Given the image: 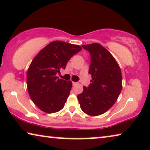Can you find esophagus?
<instances>
[{
  "label": "esophagus",
  "mask_w": 150,
  "mask_h": 150,
  "mask_svg": "<svg viewBox=\"0 0 150 150\" xmlns=\"http://www.w3.org/2000/svg\"><path fill=\"white\" fill-rule=\"evenodd\" d=\"M72 84H73V86H76V85H77L78 83H77V82H72Z\"/></svg>",
  "instance_id": "34e87169"
}]
</instances>
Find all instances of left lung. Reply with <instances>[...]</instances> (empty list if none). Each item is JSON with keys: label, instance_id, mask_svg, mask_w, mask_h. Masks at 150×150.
Returning <instances> with one entry per match:
<instances>
[{"label": "left lung", "instance_id": "1", "mask_svg": "<svg viewBox=\"0 0 150 150\" xmlns=\"http://www.w3.org/2000/svg\"><path fill=\"white\" fill-rule=\"evenodd\" d=\"M91 54L88 74L90 85L83 86L78 95L80 108L90 116H99L107 112L117 101L122 90V73L120 66L109 51L99 43L82 45Z\"/></svg>", "mask_w": 150, "mask_h": 150}]
</instances>
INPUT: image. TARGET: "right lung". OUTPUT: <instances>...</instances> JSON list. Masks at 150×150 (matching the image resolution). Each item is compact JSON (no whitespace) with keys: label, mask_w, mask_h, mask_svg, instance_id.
<instances>
[{"label":"right lung","mask_w":150,"mask_h":150,"mask_svg":"<svg viewBox=\"0 0 150 150\" xmlns=\"http://www.w3.org/2000/svg\"><path fill=\"white\" fill-rule=\"evenodd\" d=\"M82 47L62 41L50 42L32 59L27 73V88L32 101L42 112L60 111L70 93L72 82L59 79L57 74Z\"/></svg>","instance_id":"right-lung-1"}]
</instances>
